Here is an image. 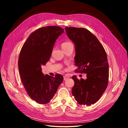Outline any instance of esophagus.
Listing matches in <instances>:
<instances>
[{"instance_id":"1","label":"esophagus","mask_w":128,"mask_h":128,"mask_svg":"<svg viewBox=\"0 0 128 128\" xmlns=\"http://www.w3.org/2000/svg\"><path fill=\"white\" fill-rule=\"evenodd\" d=\"M70 78V76L69 75H68V74L65 75V76H64V80H66L68 79V78Z\"/></svg>"}]
</instances>
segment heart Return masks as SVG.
<instances>
[{"instance_id": "1", "label": "heart", "mask_w": 128, "mask_h": 128, "mask_svg": "<svg viewBox=\"0 0 128 128\" xmlns=\"http://www.w3.org/2000/svg\"><path fill=\"white\" fill-rule=\"evenodd\" d=\"M71 44H72L71 42H64L62 44L61 46H62V49H63V48L68 47V46H70V45H71Z\"/></svg>"}]
</instances>
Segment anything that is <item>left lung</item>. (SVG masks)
<instances>
[{
  "mask_svg": "<svg viewBox=\"0 0 128 128\" xmlns=\"http://www.w3.org/2000/svg\"><path fill=\"white\" fill-rule=\"evenodd\" d=\"M65 29L74 44L75 64L80 72L86 74V79L72 77L74 81L72 94L78 104L91 105L100 100L108 84L109 66L106 52L96 37L86 28Z\"/></svg>",
  "mask_w": 128,
  "mask_h": 128,
  "instance_id": "obj_1",
  "label": "left lung"
}]
</instances>
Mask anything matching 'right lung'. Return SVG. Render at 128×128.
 Wrapping results in <instances>:
<instances>
[{
    "mask_svg": "<svg viewBox=\"0 0 128 128\" xmlns=\"http://www.w3.org/2000/svg\"><path fill=\"white\" fill-rule=\"evenodd\" d=\"M64 29L57 26L41 28L28 36L21 49L18 70L28 95L40 104L48 103L56 94L63 76L44 75L42 66L50 59L56 40Z\"/></svg>",
    "mask_w": 128,
    "mask_h": 128,
    "instance_id": "right-lung-1",
    "label": "right lung"
}]
</instances>
